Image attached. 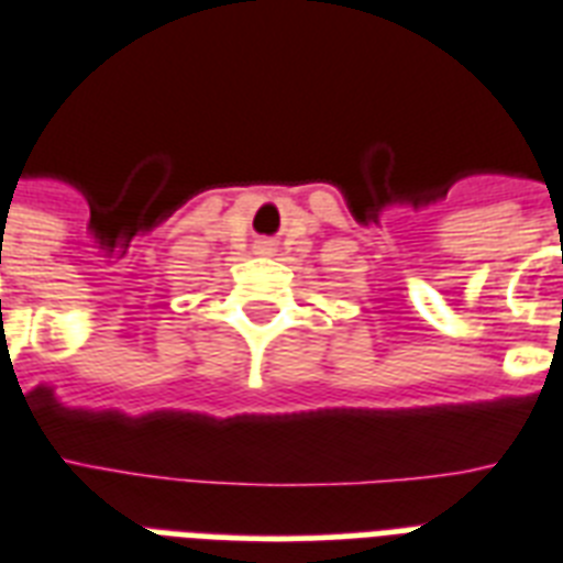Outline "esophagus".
<instances>
[{
    "mask_svg": "<svg viewBox=\"0 0 563 563\" xmlns=\"http://www.w3.org/2000/svg\"><path fill=\"white\" fill-rule=\"evenodd\" d=\"M256 247H260V251H263V254H265V251H268V242H260V245H256Z\"/></svg>",
    "mask_w": 563,
    "mask_h": 563,
    "instance_id": "1",
    "label": "esophagus"
}]
</instances>
